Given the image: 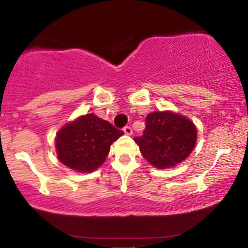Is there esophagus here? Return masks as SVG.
<instances>
[{
  "label": "esophagus",
  "mask_w": 248,
  "mask_h": 248,
  "mask_svg": "<svg viewBox=\"0 0 248 248\" xmlns=\"http://www.w3.org/2000/svg\"><path fill=\"white\" fill-rule=\"evenodd\" d=\"M124 134H126V135H132V133H133L132 127H130V126L124 127Z\"/></svg>",
  "instance_id": "esophagus-1"
}]
</instances>
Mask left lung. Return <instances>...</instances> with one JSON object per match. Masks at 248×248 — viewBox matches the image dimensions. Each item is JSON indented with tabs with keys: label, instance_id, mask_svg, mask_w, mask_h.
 Masks as SVG:
<instances>
[{
	"label": "left lung",
	"instance_id": "8db88e82",
	"mask_svg": "<svg viewBox=\"0 0 248 248\" xmlns=\"http://www.w3.org/2000/svg\"><path fill=\"white\" fill-rule=\"evenodd\" d=\"M196 139L197 130L189 119L171 112H154L147 115L143 134L134 141L148 162L163 169L186 160Z\"/></svg>",
	"mask_w": 248,
	"mask_h": 248
}]
</instances>
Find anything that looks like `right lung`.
I'll return each instance as SVG.
<instances>
[{"mask_svg":"<svg viewBox=\"0 0 248 248\" xmlns=\"http://www.w3.org/2000/svg\"><path fill=\"white\" fill-rule=\"evenodd\" d=\"M122 134V130L94 114L80 116L57 134L58 158L77 171H93L104 163L110 144Z\"/></svg>","mask_w":248,"mask_h":248,"instance_id":"right-lung-1","label":"right lung"}]
</instances>
